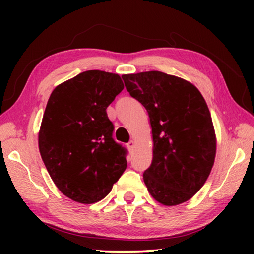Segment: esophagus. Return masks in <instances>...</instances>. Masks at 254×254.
Here are the masks:
<instances>
[{
  "label": "esophagus",
  "mask_w": 254,
  "mask_h": 254,
  "mask_svg": "<svg viewBox=\"0 0 254 254\" xmlns=\"http://www.w3.org/2000/svg\"><path fill=\"white\" fill-rule=\"evenodd\" d=\"M134 147H135V141L134 140H131L130 142L127 143V148L128 149H133Z\"/></svg>",
  "instance_id": "obj_1"
}]
</instances>
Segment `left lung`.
<instances>
[{
  "label": "left lung",
  "instance_id": "1",
  "mask_svg": "<svg viewBox=\"0 0 254 254\" xmlns=\"http://www.w3.org/2000/svg\"><path fill=\"white\" fill-rule=\"evenodd\" d=\"M122 78L149 114L153 158L143 174L148 191L162 205L185 203L203 187L216 154V135L203 95L189 81L157 70Z\"/></svg>",
  "mask_w": 254,
  "mask_h": 254
}]
</instances>
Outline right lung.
Wrapping results in <instances>:
<instances>
[{
  "instance_id": "right-lung-1",
  "label": "right lung",
  "mask_w": 254,
  "mask_h": 254,
  "mask_svg": "<svg viewBox=\"0 0 254 254\" xmlns=\"http://www.w3.org/2000/svg\"><path fill=\"white\" fill-rule=\"evenodd\" d=\"M124 88L118 74L80 72L56 87L47 103L38 143L56 186L77 203L109 195L127 168V150L112 137L106 109Z\"/></svg>"
}]
</instances>
